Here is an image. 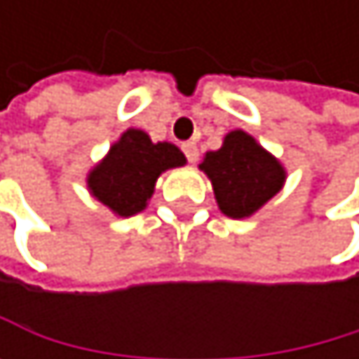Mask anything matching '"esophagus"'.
<instances>
[{
    "instance_id": "esophagus-1",
    "label": "esophagus",
    "mask_w": 359,
    "mask_h": 359,
    "mask_svg": "<svg viewBox=\"0 0 359 359\" xmlns=\"http://www.w3.org/2000/svg\"><path fill=\"white\" fill-rule=\"evenodd\" d=\"M181 148H183V153H185V157H187L189 163H194V161L198 159V146H196L194 142H185Z\"/></svg>"
}]
</instances>
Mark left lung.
<instances>
[{
    "instance_id": "8db88e82",
    "label": "left lung",
    "mask_w": 359,
    "mask_h": 359,
    "mask_svg": "<svg viewBox=\"0 0 359 359\" xmlns=\"http://www.w3.org/2000/svg\"><path fill=\"white\" fill-rule=\"evenodd\" d=\"M200 168L211 178L219 209L234 219L250 217L284 183V168L243 131L228 133L224 146L206 153Z\"/></svg>"
}]
</instances>
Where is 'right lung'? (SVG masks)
I'll list each match as a JSON object with an SVG mask.
<instances>
[{
    "instance_id": "add662e5",
    "label": "right lung",
    "mask_w": 359,
    "mask_h": 359,
    "mask_svg": "<svg viewBox=\"0 0 359 359\" xmlns=\"http://www.w3.org/2000/svg\"><path fill=\"white\" fill-rule=\"evenodd\" d=\"M183 163L185 155L174 144H153L144 131L129 129L90 172L88 187L114 213L129 217L146 206L159 174Z\"/></svg>"
}]
</instances>
